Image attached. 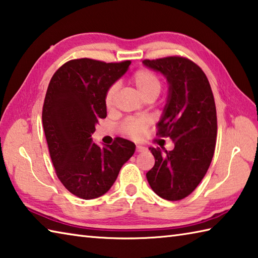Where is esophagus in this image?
<instances>
[{
  "instance_id": "1",
  "label": "esophagus",
  "mask_w": 258,
  "mask_h": 258,
  "mask_svg": "<svg viewBox=\"0 0 258 258\" xmlns=\"http://www.w3.org/2000/svg\"><path fill=\"white\" fill-rule=\"evenodd\" d=\"M147 151V148L142 147V145H137V152H144Z\"/></svg>"
}]
</instances>
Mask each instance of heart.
<instances>
[{"mask_svg":"<svg viewBox=\"0 0 258 258\" xmlns=\"http://www.w3.org/2000/svg\"><path fill=\"white\" fill-rule=\"evenodd\" d=\"M131 80H132L135 88H137L140 96L144 98V99L148 97L157 98L161 91L160 79H159L153 72L149 71V70H139V71H137L133 74L132 78H131ZM116 89H117L116 86H111L108 90H107L106 97H105L106 106L109 107L111 104H113ZM148 124H149V120L145 118L127 120L124 124V130L126 133L131 135V137L140 138L141 135H143Z\"/></svg>","mask_w":258,"mask_h":258,"instance_id":"heart-1","label":"heart"}]
</instances>
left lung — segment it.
<instances>
[{
	"instance_id": "8db88e82",
	"label": "left lung",
	"mask_w": 258,
	"mask_h": 258,
	"mask_svg": "<svg viewBox=\"0 0 258 258\" xmlns=\"http://www.w3.org/2000/svg\"><path fill=\"white\" fill-rule=\"evenodd\" d=\"M142 63L166 78L168 97L157 135L175 143L171 151L149 148L156 162L147 179L160 198L185 199L203 179L214 154L218 125L213 93L207 76L189 59L170 56Z\"/></svg>"
}]
</instances>
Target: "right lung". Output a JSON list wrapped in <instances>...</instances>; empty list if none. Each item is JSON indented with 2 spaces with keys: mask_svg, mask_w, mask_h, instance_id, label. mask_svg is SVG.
I'll list each match as a JSON object with an SVG mask.
<instances>
[{
  "mask_svg": "<svg viewBox=\"0 0 258 258\" xmlns=\"http://www.w3.org/2000/svg\"><path fill=\"white\" fill-rule=\"evenodd\" d=\"M131 62L72 59L51 78L43 107L49 154L60 182L73 195L92 200L114 185L135 144L117 138L111 145L92 141L96 125L106 118V92L128 70Z\"/></svg>",
  "mask_w": 258,
  "mask_h": 258,
  "instance_id": "obj_1",
  "label": "right lung"
}]
</instances>
